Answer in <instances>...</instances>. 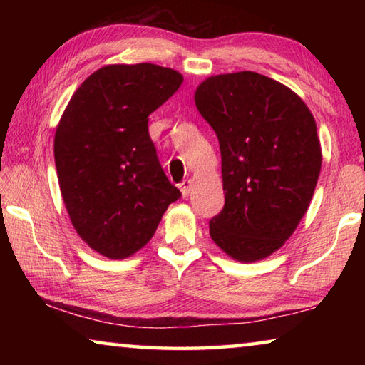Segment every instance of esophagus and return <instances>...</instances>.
I'll return each instance as SVG.
<instances>
[{
	"label": "esophagus",
	"instance_id": "obj_1",
	"mask_svg": "<svg viewBox=\"0 0 365 365\" xmlns=\"http://www.w3.org/2000/svg\"><path fill=\"white\" fill-rule=\"evenodd\" d=\"M178 188H180L183 197H188L191 191H193V182H191L190 178H187V180H183L180 185H178Z\"/></svg>",
	"mask_w": 365,
	"mask_h": 365
}]
</instances>
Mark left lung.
Masks as SVG:
<instances>
[{
    "instance_id": "8db88e82",
    "label": "left lung",
    "mask_w": 365,
    "mask_h": 365,
    "mask_svg": "<svg viewBox=\"0 0 365 365\" xmlns=\"http://www.w3.org/2000/svg\"><path fill=\"white\" fill-rule=\"evenodd\" d=\"M195 104L220 145L225 206L209 222L212 242L235 261H261L311 205L322 168L316 120L293 90L250 71L207 77Z\"/></svg>"
}]
</instances>
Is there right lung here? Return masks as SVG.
<instances>
[{"instance_id": "obj_1", "label": "right lung", "mask_w": 365, "mask_h": 365, "mask_svg": "<svg viewBox=\"0 0 365 365\" xmlns=\"http://www.w3.org/2000/svg\"><path fill=\"white\" fill-rule=\"evenodd\" d=\"M182 82L169 67L109 64L83 80L61 115L54 163L67 214L78 237L109 259L143 248L182 196L148 133V115Z\"/></svg>"}]
</instances>
